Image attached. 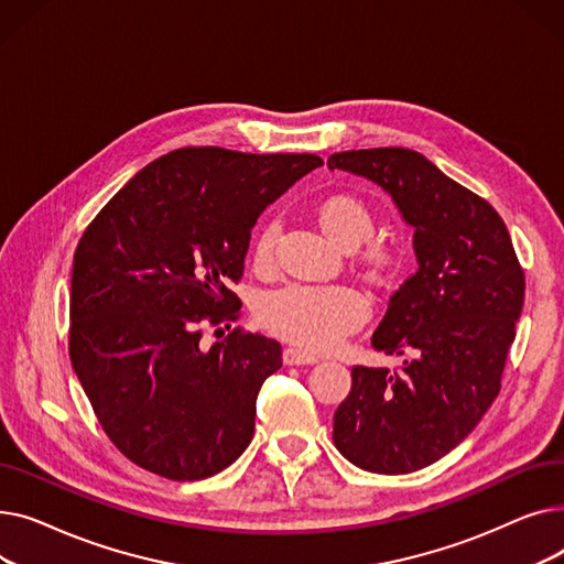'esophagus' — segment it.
Segmentation results:
<instances>
[{
  "instance_id": "obj_1",
  "label": "esophagus",
  "mask_w": 564,
  "mask_h": 564,
  "mask_svg": "<svg viewBox=\"0 0 564 564\" xmlns=\"http://www.w3.org/2000/svg\"><path fill=\"white\" fill-rule=\"evenodd\" d=\"M317 361L319 359L313 357V354H306V351H302L297 347H285L283 349V364L285 366H313Z\"/></svg>"
}]
</instances>
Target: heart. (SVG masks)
Here are the masks:
<instances>
[{"label":"heart","mask_w":564,"mask_h":564,"mask_svg":"<svg viewBox=\"0 0 564 564\" xmlns=\"http://www.w3.org/2000/svg\"><path fill=\"white\" fill-rule=\"evenodd\" d=\"M317 219L336 242L359 249L364 270L375 281L393 279L402 267L400 249L375 232L372 207L357 194H332L317 205ZM281 232L276 219L267 221L253 242L256 270L274 262V249ZM370 306L364 294L347 283H288L267 292L258 306V319L267 332L308 351H327L345 336L357 332L368 319Z\"/></svg>","instance_id":"1"}]
</instances>
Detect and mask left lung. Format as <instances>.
Listing matches in <instances>:
<instances>
[{
	"label": "left lung",
	"mask_w": 564,
	"mask_h": 564,
	"mask_svg": "<svg viewBox=\"0 0 564 564\" xmlns=\"http://www.w3.org/2000/svg\"><path fill=\"white\" fill-rule=\"evenodd\" d=\"M387 189L413 228L419 272L393 294L372 347L411 354L398 372L351 368L334 443L364 470L411 473L448 455L500 391L525 276L506 221L409 148L329 158Z\"/></svg>",
	"instance_id": "8db88e82"
}]
</instances>
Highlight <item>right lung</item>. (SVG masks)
<instances>
[{
    "label": "right lung",
    "instance_id": "add662e5",
    "mask_svg": "<svg viewBox=\"0 0 564 564\" xmlns=\"http://www.w3.org/2000/svg\"><path fill=\"white\" fill-rule=\"evenodd\" d=\"M322 166L311 153L253 155L187 145L141 169L75 249L68 351L113 446L169 480H203L253 438L256 398L281 345L232 329L251 228ZM217 334V332H215Z\"/></svg>",
    "mask_w": 564,
    "mask_h": 564
}]
</instances>
